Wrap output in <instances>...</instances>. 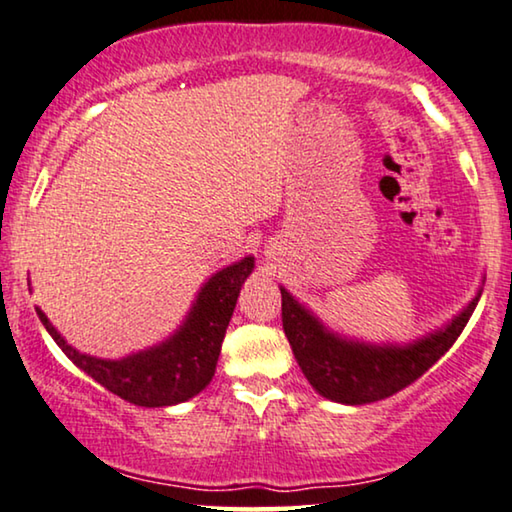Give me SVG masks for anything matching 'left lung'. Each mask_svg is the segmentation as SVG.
Here are the masks:
<instances>
[{"mask_svg": "<svg viewBox=\"0 0 512 512\" xmlns=\"http://www.w3.org/2000/svg\"><path fill=\"white\" fill-rule=\"evenodd\" d=\"M283 329L294 359L313 390L345 406L380 401L415 383L457 341L478 306L480 292L448 325L410 343H364L325 327L280 285Z\"/></svg>", "mask_w": 512, "mask_h": 512, "instance_id": "left-lung-1", "label": "left lung"}]
</instances>
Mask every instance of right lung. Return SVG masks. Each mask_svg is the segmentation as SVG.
I'll use <instances>...</instances> for the list:
<instances>
[{
  "label": "right lung",
  "mask_w": 512,
  "mask_h": 512,
  "mask_svg": "<svg viewBox=\"0 0 512 512\" xmlns=\"http://www.w3.org/2000/svg\"><path fill=\"white\" fill-rule=\"evenodd\" d=\"M253 269L255 257L248 255L213 273L201 285L190 313L174 334L153 348L132 352L122 359H102L78 352L64 341L41 308H37V315L64 355L109 392L134 406H176L197 397L213 380L236 299Z\"/></svg>",
  "instance_id": "add662e5"
}]
</instances>
